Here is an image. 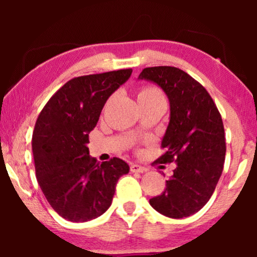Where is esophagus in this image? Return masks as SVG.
<instances>
[{
    "mask_svg": "<svg viewBox=\"0 0 257 257\" xmlns=\"http://www.w3.org/2000/svg\"><path fill=\"white\" fill-rule=\"evenodd\" d=\"M130 168H131V172H138V173H144V172L147 171L146 167L140 166L138 164H131Z\"/></svg>",
    "mask_w": 257,
    "mask_h": 257,
    "instance_id": "obj_1",
    "label": "esophagus"
}]
</instances>
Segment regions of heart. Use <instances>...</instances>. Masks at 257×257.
I'll list each match as a JSON object with an SVG mask.
<instances>
[{"label":"heart","mask_w":257,"mask_h":257,"mask_svg":"<svg viewBox=\"0 0 257 257\" xmlns=\"http://www.w3.org/2000/svg\"><path fill=\"white\" fill-rule=\"evenodd\" d=\"M137 97H138V101H143L156 99V98H163V94H161V92L157 87L146 85L140 87L138 90V93H137Z\"/></svg>","instance_id":"1"}]
</instances>
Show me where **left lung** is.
I'll return each mask as SVG.
<instances>
[{
	"instance_id": "obj_1",
	"label": "left lung",
	"mask_w": 257,
	"mask_h": 257,
	"mask_svg": "<svg viewBox=\"0 0 257 257\" xmlns=\"http://www.w3.org/2000/svg\"><path fill=\"white\" fill-rule=\"evenodd\" d=\"M139 78L157 83L170 99V124L161 142L165 152L157 161L177 164L166 188L150 199V205L172 219L189 216L208 202L222 174V118L205 87L180 69L145 68Z\"/></svg>"
}]
</instances>
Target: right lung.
I'll use <instances>...</instances> for the list:
<instances>
[{
  "label": "right lung",
  "mask_w": 257,
  "mask_h": 257,
  "mask_svg": "<svg viewBox=\"0 0 257 257\" xmlns=\"http://www.w3.org/2000/svg\"><path fill=\"white\" fill-rule=\"evenodd\" d=\"M131 73L121 69L70 79L38 115L31 140L36 178L63 219L85 222L100 216L111 206L118 179L128 173L119 158L97 163L86 145L107 98Z\"/></svg>",
  "instance_id": "1"
}]
</instances>
